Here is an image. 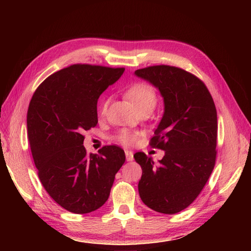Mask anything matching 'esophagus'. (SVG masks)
<instances>
[{"label": "esophagus", "mask_w": 251, "mask_h": 251, "mask_svg": "<svg viewBox=\"0 0 251 251\" xmlns=\"http://www.w3.org/2000/svg\"><path fill=\"white\" fill-rule=\"evenodd\" d=\"M125 155H126V159L128 162H131L132 159H134V153H132L131 151H128V150L125 151Z\"/></svg>", "instance_id": "34e87169"}]
</instances>
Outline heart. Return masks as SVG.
I'll return each instance as SVG.
<instances>
[{"instance_id":"1","label":"heart","mask_w":251,"mask_h":251,"mask_svg":"<svg viewBox=\"0 0 251 251\" xmlns=\"http://www.w3.org/2000/svg\"><path fill=\"white\" fill-rule=\"evenodd\" d=\"M125 96L131 101V103L135 105L138 113H141V112L151 113V112L155 109V106L157 104L156 92L152 86H150V85L143 82H136L129 85L125 90ZM109 101L110 99L108 97L103 98L100 105L101 114L106 113ZM137 137L138 135L136 132H132L128 129H122L114 136V140L121 143L123 146H130L131 143H134L136 141Z\"/></svg>"}]
</instances>
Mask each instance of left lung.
Listing matches in <instances>:
<instances>
[{
    "label": "left lung",
    "mask_w": 251,
    "mask_h": 251,
    "mask_svg": "<svg viewBox=\"0 0 251 251\" xmlns=\"http://www.w3.org/2000/svg\"><path fill=\"white\" fill-rule=\"evenodd\" d=\"M138 77L157 87L165 111L152 148L165 151L155 165L152 157L137 152L142 168L138 184L145 204L161 214L185 209L204 189L217 156V110L209 90L194 74L173 66H151L136 70Z\"/></svg>",
    "instance_id": "left-lung-1"
}]
</instances>
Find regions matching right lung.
<instances>
[{"label":"right lung","mask_w":251,"mask_h":251,"mask_svg":"<svg viewBox=\"0 0 251 251\" xmlns=\"http://www.w3.org/2000/svg\"><path fill=\"white\" fill-rule=\"evenodd\" d=\"M124 70L72 65L47 77L30 101L26 128L37 175L51 199L73 214L102 206L125 163L120 147L87 154L83 146V134L98 123V98Z\"/></svg>","instance_id":"obj_1"}]
</instances>
